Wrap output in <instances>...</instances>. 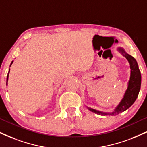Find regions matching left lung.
<instances>
[{"label": "left lung", "instance_id": "1", "mask_svg": "<svg viewBox=\"0 0 147 147\" xmlns=\"http://www.w3.org/2000/svg\"><path fill=\"white\" fill-rule=\"evenodd\" d=\"M117 51L119 52L121 54L125 57L129 64L130 77H129V81L127 82V90L124 93L123 98L121 100L120 102L117 105V107H115L112 112H103V111H100L87 107L89 110L96 114L100 115H112L113 116V115H118L123 112L129 109L134 103L136 98H138L139 92H140L141 86V74L136 60L131 55L128 54L123 47H118L117 48Z\"/></svg>", "mask_w": 147, "mask_h": 147}]
</instances>
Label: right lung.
Wrapping results in <instances>:
<instances>
[{"mask_svg":"<svg viewBox=\"0 0 147 147\" xmlns=\"http://www.w3.org/2000/svg\"><path fill=\"white\" fill-rule=\"evenodd\" d=\"M13 62V61H12L11 63V64H10V66H11V65H12ZM9 72H10V69L9 70V72H8V74H7V83H6V85H7V83H8V79H9Z\"/></svg>","mask_w":147,"mask_h":147,"instance_id":"1","label":"right lung"}]
</instances>
